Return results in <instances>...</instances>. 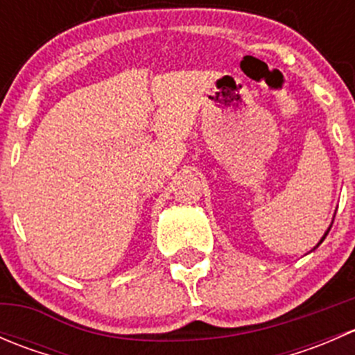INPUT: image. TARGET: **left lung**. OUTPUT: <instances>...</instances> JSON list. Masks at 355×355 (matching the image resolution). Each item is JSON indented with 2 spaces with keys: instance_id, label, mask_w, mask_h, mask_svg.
<instances>
[{
  "instance_id": "8db88e82",
  "label": "left lung",
  "mask_w": 355,
  "mask_h": 355,
  "mask_svg": "<svg viewBox=\"0 0 355 355\" xmlns=\"http://www.w3.org/2000/svg\"><path fill=\"white\" fill-rule=\"evenodd\" d=\"M333 218H335V216H333ZM331 225H333V221H331ZM331 225H330V227H328V230H327V232H324V235H323V237H321V241H320V242H318V245H316V247H314V249H318V247H320V244H321V242H323V241H324V239H327V235H328V232H330ZM314 249H313V250H314Z\"/></svg>"
}]
</instances>
